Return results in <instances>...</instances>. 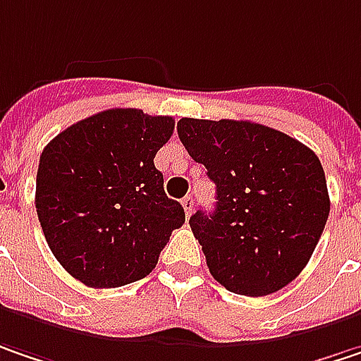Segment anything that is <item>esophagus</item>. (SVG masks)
I'll list each match as a JSON object with an SVG mask.
<instances>
[{
  "label": "esophagus",
  "instance_id": "34e87169",
  "mask_svg": "<svg viewBox=\"0 0 361 361\" xmlns=\"http://www.w3.org/2000/svg\"><path fill=\"white\" fill-rule=\"evenodd\" d=\"M181 206H183L185 214L190 216V214H192V210H194V198H192V196H185V198L181 200Z\"/></svg>",
  "mask_w": 361,
  "mask_h": 361
}]
</instances>
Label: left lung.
<instances>
[{"instance_id":"left-lung-1","label":"left lung","mask_w":361,"mask_h":361,"mask_svg":"<svg viewBox=\"0 0 361 361\" xmlns=\"http://www.w3.org/2000/svg\"><path fill=\"white\" fill-rule=\"evenodd\" d=\"M178 135L216 183L214 212L190 219L212 278L243 296L282 290L305 269L329 219L319 157L247 120L181 118Z\"/></svg>"}]
</instances>
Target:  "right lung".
I'll list each match as a JSON object with an SVG mask.
<instances>
[{
    "instance_id": "1",
    "label": "right lung",
    "mask_w": 361,
    "mask_h": 361,
    "mask_svg": "<svg viewBox=\"0 0 361 361\" xmlns=\"http://www.w3.org/2000/svg\"><path fill=\"white\" fill-rule=\"evenodd\" d=\"M173 118L112 108L79 120L44 147L36 212L56 262L90 288L142 280L185 223L163 190L155 155Z\"/></svg>"
}]
</instances>
